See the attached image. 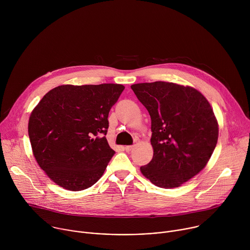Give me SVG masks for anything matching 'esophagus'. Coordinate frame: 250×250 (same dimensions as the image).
<instances>
[{"label": "esophagus", "mask_w": 250, "mask_h": 250, "mask_svg": "<svg viewBox=\"0 0 250 250\" xmlns=\"http://www.w3.org/2000/svg\"><path fill=\"white\" fill-rule=\"evenodd\" d=\"M132 148H133V146H125V151H126V152L131 151V150H132Z\"/></svg>", "instance_id": "esophagus-1"}]
</instances>
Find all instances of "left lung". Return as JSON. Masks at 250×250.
<instances>
[{"label":"left lung","mask_w":250,"mask_h":250,"mask_svg":"<svg viewBox=\"0 0 250 250\" xmlns=\"http://www.w3.org/2000/svg\"><path fill=\"white\" fill-rule=\"evenodd\" d=\"M130 88L151 118V161L140 171L164 189L181 186L202 171L216 148L219 125L204 95L169 82L139 83Z\"/></svg>","instance_id":"obj_1"}]
</instances>
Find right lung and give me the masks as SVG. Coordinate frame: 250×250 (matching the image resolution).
<instances>
[{
    "mask_svg": "<svg viewBox=\"0 0 250 250\" xmlns=\"http://www.w3.org/2000/svg\"><path fill=\"white\" fill-rule=\"evenodd\" d=\"M125 86L61 85L30 114L28 136L40 167L58 186L82 191L103 176L115 154L105 138L109 112Z\"/></svg>",
    "mask_w": 250,
    "mask_h": 250,
    "instance_id": "obj_1",
    "label": "right lung"
}]
</instances>
